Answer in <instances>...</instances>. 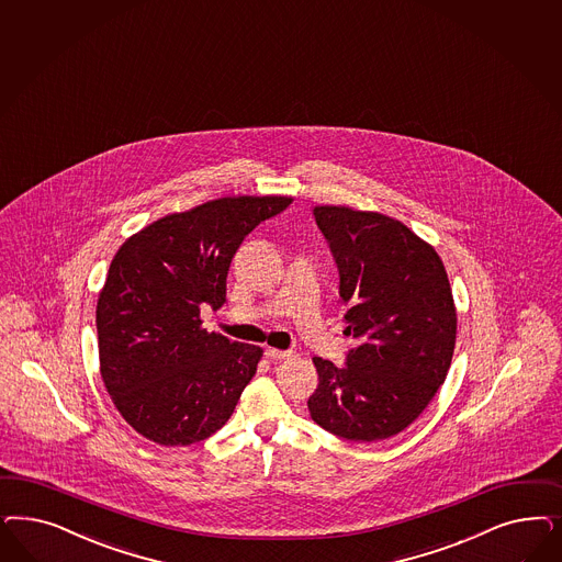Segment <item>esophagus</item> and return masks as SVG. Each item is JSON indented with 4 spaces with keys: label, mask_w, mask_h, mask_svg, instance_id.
Wrapping results in <instances>:
<instances>
[{
    "label": "esophagus",
    "mask_w": 562,
    "mask_h": 562,
    "mask_svg": "<svg viewBox=\"0 0 562 562\" xmlns=\"http://www.w3.org/2000/svg\"><path fill=\"white\" fill-rule=\"evenodd\" d=\"M265 356H267L269 360H274V362H285V360L295 358L293 351H281V349H271V347L265 351Z\"/></svg>",
    "instance_id": "esophagus-1"
}]
</instances>
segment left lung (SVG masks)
<instances>
[{
    "mask_svg": "<svg viewBox=\"0 0 562 562\" xmlns=\"http://www.w3.org/2000/svg\"><path fill=\"white\" fill-rule=\"evenodd\" d=\"M339 269V304L358 341L344 368L312 358V419L356 442L398 435L447 379L457 310L445 265L397 218L349 206H314Z\"/></svg>",
    "mask_w": 562,
    "mask_h": 562,
    "instance_id": "8db88e82",
    "label": "left lung"
}]
</instances>
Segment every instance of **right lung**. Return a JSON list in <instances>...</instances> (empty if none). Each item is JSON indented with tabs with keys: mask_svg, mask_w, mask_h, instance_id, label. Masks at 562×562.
<instances>
[{
	"mask_svg": "<svg viewBox=\"0 0 562 562\" xmlns=\"http://www.w3.org/2000/svg\"><path fill=\"white\" fill-rule=\"evenodd\" d=\"M290 196H227L127 237L97 302L99 363L127 424L164 447L194 445L232 417L262 349L202 328L200 306L225 304L244 237Z\"/></svg>",
	"mask_w": 562,
	"mask_h": 562,
	"instance_id": "right-lung-1",
	"label": "right lung"
}]
</instances>
